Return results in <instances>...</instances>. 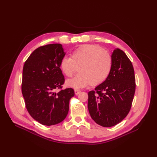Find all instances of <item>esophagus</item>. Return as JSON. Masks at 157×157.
<instances>
[{
    "label": "esophagus",
    "mask_w": 157,
    "mask_h": 157,
    "mask_svg": "<svg viewBox=\"0 0 157 157\" xmlns=\"http://www.w3.org/2000/svg\"><path fill=\"white\" fill-rule=\"evenodd\" d=\"M81 92V91L80 90H78V89L74 90V92H75V94H76V95H79V94H80Z\"/></svg>",
    "instance_id": "obj_1"
}]
</instances>
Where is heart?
Returning a JSON list of instances; mask_svg holds the SVG:
<instances>
[{
  "label": "heart",
  "instance_id": "b5f03b06",
  "mask_svg": "<svg viewBox=\"0 0 157 157\" xmlns=\"http://www.w3.org/2000/svg\"><path fill=\"white\" fill-rule=\"evenodd\" d=\"M60 68L64 75L71 78L78 67V74L67 81L74 88L85 87L89 84L98 86L109 76L112 60L108 52L100 46L92 44L81 46L71 53V58L64 56L60 62Z\"/></svg>",
  "mask_w": 157,
  "mask_h": 157
}]
</instances>
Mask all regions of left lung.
Segmentation results:
<instances>
[{"instance_id":"left-lung-1","label":"left lung","mask_w":157,"mask_h":157,"mask_svg":"<svg viewBox=\"0 0 157 157\" xmlns=\"http://www.w3.org/2000/svg\"><path fill=\"white\" fill-rule=\"evenodd\" d=\"M111 60L108 78L88 94L90 116L98 125L104 127L116 125L127 117L136 90L134 70L127 55L117 48Z\"/></svg>"}]
</instances>
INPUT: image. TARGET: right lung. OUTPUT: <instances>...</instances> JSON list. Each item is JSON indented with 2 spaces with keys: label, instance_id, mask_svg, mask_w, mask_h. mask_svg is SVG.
I'll use <instances>...</instances> for the list:
<instances>
[{
  "label": "right lung",
  "instance_id": "right-lung-1",
  "mask_svg": "<svg viewBox=\"0 0 157 157\" xmlns=\"http://www.w3.org/2000/svg\"><path fill=\"white\" fill-rule=\"evenodd\" d=\"M65 55L62 44H47L35 49L23 65L21 92L25 106L30 116L44 125L62 122L74 96L72 88L61 90L65 78L59 64ZM58 89L61 90L56 93Z\"/></svg>",
  "mask_w": 157,
  "mask_h": 157
}]
</instances>
